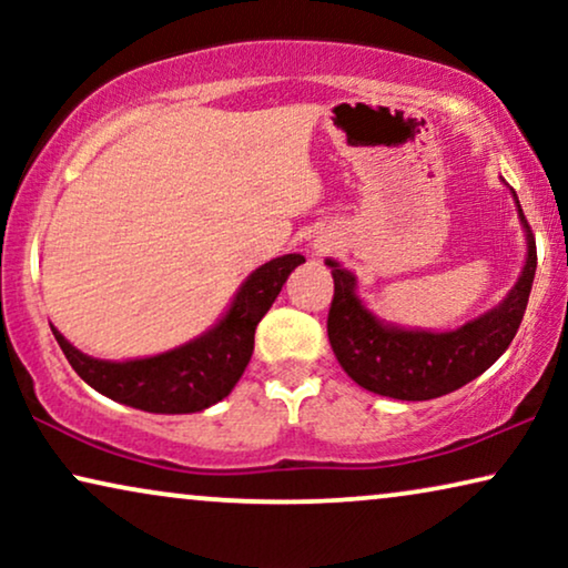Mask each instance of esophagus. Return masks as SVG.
Listing matches in <instances>:
<instances>
[{"label":"esophagus","instance_id":"34e87169","mask_svg":"<svg viewBox=\"0 0 568 568\" xmlns=\"http://www.w3.org/2000/svg\"><path fill=\"white\" fill-rule=\"evenodd\" d=\"M333 245H336V243H333V240H331L328 235H317V237L313 240V253H315V255H325L328 251H333Z\"/></svg>","mask_w":568,"mask_h":568}]
</instances>
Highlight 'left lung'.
<instances>
[{"instance_id":"obj_1","label":"left lung","mask_w":568,"mask_h":568,"mask_svg":"<svg viewBox=\"0 0 568 568\" xmlns=\"http://www.w3.org/2000/svg\"><path fill=\"white\" fill-rule=\"evenodd\" d=\"M511 196L525 232V266L499 305L457 328H403L383 321L364 305L352 271L325 258L336 284L328 313V341L338 364L356 385L395 400H432L484 375L507 352L523 323L538 268L532 230L515 191Z\"/></svg>"}]
</instances>
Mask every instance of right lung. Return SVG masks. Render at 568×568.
Masks as SVG:
<instances>
[{
    "label": "right lung",
    "instance_id": "add662e5",
    "mask_svg": "<svg viewBox=\"0 0 568 568\" xmlns=\"http://www.w3.org/2000/svg\"><path fill=\"white\" fill-rule=\"evenodd\" d=\"M300 253L263 263L240 284L230 307L212 328L168 352L142 359H95L53 328L72 369L100 395L146 414H196L227 398L253 356L255 328L268 313Z\"/></svg>",
    "mask_w": 568,
    "mask_h": 568
}]
</instances>
